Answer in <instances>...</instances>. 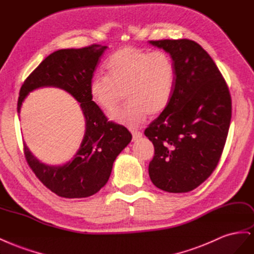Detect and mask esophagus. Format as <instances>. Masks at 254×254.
Returning <instances> with one entry per match:
<instances>
[{
  "mask_svg": "<svg viewBox=\"0 0 254 254\" xmlns=\"http://www.w3.org/2000/svg\"><path fill=\"white\" fill-rule=\"evenodd\" d=\"M130 133H132V135H133L134 140H137V139L142 137V133L140 132V130H138V129H135V128L130 129Z\"/></svg>",
  "mask_w": 254,
  "mask_h": 254,
  "instance_id": "esophagus-1",
  "label": "esophagus"
}]
</instances>
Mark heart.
Segmentation results:
<instances>
[{"label": "heart", "mask_w": 254, "mask_h": 254, "mask_svg": "<svg viewBox=\"0 0 254 254\" xmlns=\"http://www.w3.org/2000/svg\"><path fill=\"white\" fill-rule=\"evenodd\" d=\"M175 84V66L162 51L149 53L126 46L112 54L104 64V76L89 82L93 102L108 115L115 113L124 101L128 103L113 115L118 124L136 127L148 115H158L171 101Z\"/></svg>", "instance_id": "obj_1"}]
</instances>
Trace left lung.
I'll return each instance as SVG.
<instances>
[{
    "label": "left lung",
    "instance_id": "8db88e82",
    "mask_svg": "<svg viewBox=\"0 0 254 254\" xmlns=\"http://www.w3.org/2000/svg\"><path fill=\"white\" fill-rule=\"evenodd\" d=\"M171 55L175 84L168 108L144 130L154 144L152 183L170 193L194 190L222 156L231 121V96L209 54L192 40L150 41Z\"/></svg>",
    "mask_w": 254,
    "mask_h": 254
}]
</instances>
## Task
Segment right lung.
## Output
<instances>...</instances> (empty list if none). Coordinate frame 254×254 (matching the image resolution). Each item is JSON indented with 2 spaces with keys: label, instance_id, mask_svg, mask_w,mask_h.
Instances as JSON below:
<instances>
[{
  "label": "right lung",
  "instance_id": "obj_1",
  "mask_svg": "<svg viewBox=\"0 0 254 254\" xmlns=\"http://www.w3.org/2000/svg\"><path fill=\"white\" fill-rule=\"evenodd\" d=\"M106 48L93 44L57 51L40 63L20 89L18 113L26 96L42 86L63 88L80 102L85 118V133L71 161L58 167L46 166L24 143V155L32 172L47 189L60 197L83 198L97 193L108 183L116 157L132 140L127 128L108 121L89 96V82Z\"/></svg>",
  "mask_w": 254,
  "mask_h": 254
}]
</instances>
